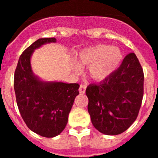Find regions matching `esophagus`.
Instances as JSON below:
<instances>
[{"label":"esophagus","mask_w":158,"mask_h":158,"mask_svg":"<svg viewBox=\"0 0 158 158\" xmlns=\"http://www.w3.org/2000/svg\"><path fill=\"white\" fill-rule=\"evenodd\" d=\"M86 89V84H80L79 86V93L80 94H84Z\"/></svg>","instance_id":"obj_1"}]
</instances>
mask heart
Returning <instances> with one entry per match:
<instances>
[{
	"label": "heart",
	"mask_w": 158,
	"mask_h": 158,
	"mask_svg": "<svg viewBox=\"0 0 158 158\" xmlns=\"http://www.w3.org/2000/svg\"><path fill=\"white\" fill-rule=\"evenodd\" d=\"M122 59L120 49L108 45H97L87 48L81 51L79 55V62L82 65L89 66V75L97 81L108 77L117 69Z\"/></svg>",
	"instance_id": "obj_1"
}]
</instances>
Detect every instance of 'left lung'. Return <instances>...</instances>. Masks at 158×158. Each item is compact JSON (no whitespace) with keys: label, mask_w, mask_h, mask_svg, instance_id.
I'll return each mask as SVG.
<instances>
[{"label":"left lung","mask_w":158,"mask_h":158,"mask_svg":"<svg viewBox=\"0 0 158 158\" xmlns=\"http://www.w3.org/2000/svg\"><path fill=\"white\" fill-rule=\"evenodd\" d=\"M143 81L139 60L134 53H129L108 77L89 84L86 89L88 112L95 129L110 135L129 129L140 109Z\"/></svg>","instance_id":"8db88e82"}]
</instances>
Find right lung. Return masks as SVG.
Instances as JSON below:
<instances>
[{
    "instance_id": "right-lung-1",
    "label": "right lung",
    "mask_w": 158,
    "mask_h": 158,
    "mask_svg": "<svg viewBox=\"0 0 158 158\" xmlns=\"http://www.w3.org/2000/svg\"><path fill=\"white\" fill-rule=\"evenodd\" d=\"M56 42L55 38H41L26 48L15 71L14 89L19 112L30 130L44 137H54L65 128L78 83L45 82L32 74L30 57L43 44Z\"/></svg>"
}]
</instances>
